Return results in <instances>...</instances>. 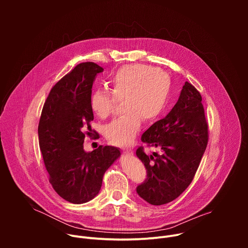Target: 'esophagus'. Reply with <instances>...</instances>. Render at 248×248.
I'll list each match as a JSON object with an SVG mask.
<instances>
[{"mask_svg":"<svg viewBox=\"0 0 248 248\" xmlns=\"http://www.w3.org/2000/svg\"><path fill=\"white\" fill-rule=\"evenodd\" d=\"M124 153H125V154H127V155H132V154H133V151H132L131 149L126 148V149H124Z\"/></svg>","mask_w":248,"mask_h":248,"instance_id":"1","label":"esophagus"}]
</instances>
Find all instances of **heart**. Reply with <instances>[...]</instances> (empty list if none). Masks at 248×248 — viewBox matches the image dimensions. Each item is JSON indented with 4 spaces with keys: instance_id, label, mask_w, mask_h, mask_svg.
Masks as SVG:
<instances>
[{
    "instance_id": "1",
    "label": "heart",
    "mask_w": 248,
    "mask_h": 248,
    "mask_svg": "<svg viewBox=\"0 0 248 248\" xmlns=\"http://www.w3.org/2000/svg\"><path fill=\"white\" fill-rule=\"evenodd\" d=\"M110 89H97L90 97V108L102 119L115 110L123 99L124 114L105 127V135L114 145L130 144L142 120L156 121L165 111L170 91V79L162 69L130 64L118 69L110 80Z\"/></svg>"
}]
</instances>
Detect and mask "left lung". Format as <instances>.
<instances>
[{
  "label": "left lung",
  "mask_w": 248,
  "mask_h": 248,
  "mask_svg": "<svg viewBox=\"0 0 248 248\" xmlns=\"http://www.w3.org/2000/svg\"><path fill=\"white\" fill-rule=\"evenodd\" d=\"M141 141L161 152L148 156L143 147L137 148L136 156L146 168L147 179L136 192L152 205L178 198L191 184L208 143L202 97L191 83H185L170 112L153 124Z\"/></svg>",
  "instance_id": "1"
}]
</instances>
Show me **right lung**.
Returning a JSON list of instances; mask_svg holds the SVG:
<instances>
[{
	"label": "right lung",
	"instance_id": "1",
	"mask_svg": "<svg viewBox=\"0 0 248 248\" xmlns=\"http://www.w3.org/2000/svg\"><path fill=\"white\" fill-rule=\"evenodd\" d=\"M103 70L95 62H81L59 80L47 97L38 125L49 182L62 198L74 204L86 203L99 193L105 171L121 156L114 146L100 145L91 152L83 149L94 119L92 85Z\"/></svg>",
	"mask_w": 248,
	"mask_h": 248
}]
</instances>
